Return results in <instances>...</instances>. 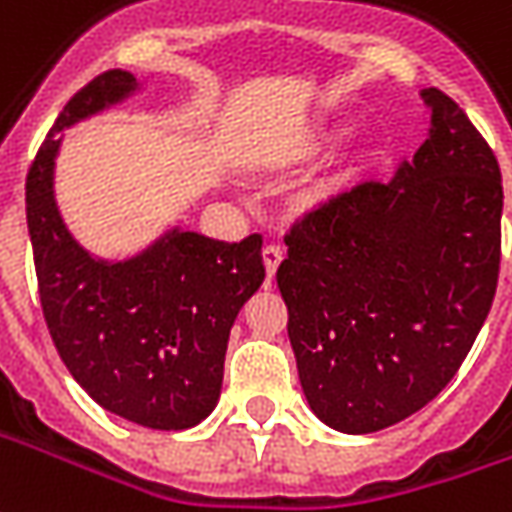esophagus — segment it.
<instances>
[{
  "mask_svg": "<svg viewBox=\"0 0 512 512\" xmlns=\"http://www.w3.org/2000/svg\"><path fill=\"white\" fill-rule=\"evenodd\" d=\"M280 263H282V249L277 244H268L266 249H263V266H266L268 282L274 280V274H277Z\"/></svg>",
  "mask_w": 512,
  "mask_h": 512,
  "instance_id": "esophagus-1",
  "label": "esophagus"
}]
</instances>
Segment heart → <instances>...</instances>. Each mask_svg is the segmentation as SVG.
I'll list each match as a JSON object with an SVG mask.
<instances>
[{
    "instance_id": "obj_1",
    "label": "heart",
    "mask_w": 512,
    "mask_h": 512,
    "mask_svg": "<svg viewBox=\"0 0 512 512\" xmlns=\"http://www.w3.org/2000/svg\"><path fill=\"white\" fill-rule=\"evenodd\" d=\"M343 135H346V127H332V130L327 132H318L307 149H310V152H327V149H332V146L341 141Z\"/></svg>"
}]
</instances>
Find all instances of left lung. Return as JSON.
Wrapping results in <instances>:
<instances>
[{
    "mask_svg": "<svg viewBox=\"0 0 512 512\" xmlns=\"http://www.w3.org/2000/svg\"><path fill=\"white\" fill-rule=\"evenodd\" d=\"M391 182L332 196L285 235L277 285L307 402L341 432L405 421L449 385L493 305L502 171L455 99Z\"/></svg>",
    "mask_w": 512,
    "mask_h": 512,
    "instance_id": "left-lung-1",
    "label": "left lung"
}]
</instances>
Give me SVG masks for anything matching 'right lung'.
I'll list each match as a JSON object with an SVG mask.
<instances>
[{"instance_id":"obj_1","label":"right lung","mask_w":512,"mask_h":512,"mask_svg":"<svg viewBox=\"0 0 512 512\" xmlns=\"http://www.w3.org/2000/svg\"><path fill=\"white\" fill-rule=\"evenodd\" d=\"M135 88L105 71L57 116L27 171V227L46 327L82 391L152 430H188L216 407L232 321L266 277L260 235L238 244L171 232L146 255L107 266L85 255L55 205L57 132Z\"/></svg>"}]
</instances>
